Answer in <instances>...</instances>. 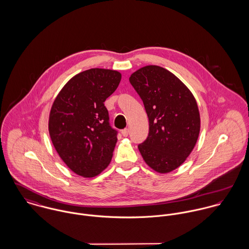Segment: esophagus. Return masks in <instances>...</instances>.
<instances>
[{"label":"esophagus","mask_w":249,"mask_h":249,"mask_svg":"<svg viewBox=\"0 0 249 249\" xmlns=\"http://www.w3.org/2000/svg\"><path fill=\"white\" fill-rule=\"evenodd\" d=\"M128 134H129V130H128L127 128H125V129H124V130H122V135H123L124 137H127V136H128Z\"/></svg>","instance_id":"esophagus-1"}]
</instances>
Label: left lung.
<instances>
[{
	"mask_svg": "<svg viewBox=\"0 0 249 249\" xmlns=\"http://www.w3.org/2000/svg\"><path fill=\"white\" fill-rule=\"evenodd\" d=\"M129 81L142 99L149 123L147 138L138 148L152 170L170 173L184 163L197 141L196 101L178 77L160 66L142 67Z\"/></svg>",
	"mask_w": 249,
	"mask_h": 249,
	"instance_id": "left-lung-1",
	"label": "left lung"
}]
</instances>
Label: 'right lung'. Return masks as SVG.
<instances>
[{
    "label": "right lung",
    "instance_id": "right-lung-1",
    "mask_svg": "<svg viewBox=\"0 0 249 249\" xmlns=\"http://www.w3.org/2000/svg\"><path fill=\"white\" fill-rule=\"evenodd\" d=\"M122 74L90 69L71 77L55 98L50 112L49 132L54 148L73 173L94 178L109 165L118 131L111 127L105 102Z\"/></svg>",
    "mask_w": 249,
    "mask_h": 249
}]
</instances>
